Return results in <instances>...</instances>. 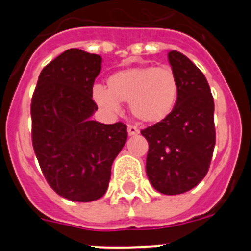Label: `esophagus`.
Listing matches in <instances>:
<instances>
[{"instance_id":"34e87169","label":"esophagus","mask_w":251,"mask_h":251,"mask_svg":"<svg viewBox=\"0 0 251 251\" xmlns=\"http://www.w3.org/2000/svg\"><path fill=\"white\" fill-rule=\"evenodd\" d=\"M127 130H128V134H129V136H136V134H138L139 133L138 128H137L136 126H132V124H128Z\"/></svg>"}]
</instances>
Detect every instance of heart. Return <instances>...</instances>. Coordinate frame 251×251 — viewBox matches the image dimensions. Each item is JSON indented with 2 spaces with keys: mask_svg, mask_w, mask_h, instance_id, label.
Listing matches in <instances>:
<instances>
[{
  "mask_svg": "<svg viewBox=\"0 0 251 251\" xmlns=\"http://www.w3.org/2000/svg\"><path fill=\"white\" fill-rule=\"evenodd\" d=\"M178 98V79L170 66H133L108 76L106 88L94 85L93 99L108 114H117L122 101H129L137 121L156 124L174 112Z\"/></svg>",
  "mask_w": 251,
  "mask_h": 251,
  "instance_id": "obj_1",
  "label": "heart"
}]
</instances>
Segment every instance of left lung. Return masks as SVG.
<instances>
[{
	"label": "left lung",
	"instance_id": "8db88e82",
	"mask_svg": "<svg viewBox=\"0 0 251 251\" xmlns=\"http://www.w3.org/2000/svg\"><path fill=\"white\" fill-rule=\"evenodd\" d=\"M178 79V98L170 117L141 130L148 141L146 172L157 191L179 195L197 186L207 174L216 133L214 98L205 75L178 51L168 52Z\"/></svg>",
	"mask_w": 251,
	"mask_h": 251
}]
</instances>
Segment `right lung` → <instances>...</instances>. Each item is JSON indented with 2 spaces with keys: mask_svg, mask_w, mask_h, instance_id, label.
Segmentation results:
<instances>
[{
  "mask_svg": "<svg viewBox=\"0 0 251 251\" xmlns=\"http://www.w3.org/2000/svg\"><path fill=\"white\" fill-rule=\"evenodd\" d=\"M101 57L69 49L40 73L31 100L32 146L50 187L68 200L90 202L105 194L127 126L92 121L93 85Z\"/></svg>",
  "mask_w": 251,
  "mask_h": 251,
  "instance_id": "obj_1",
  "label": "right lung"
}]
</instances>
